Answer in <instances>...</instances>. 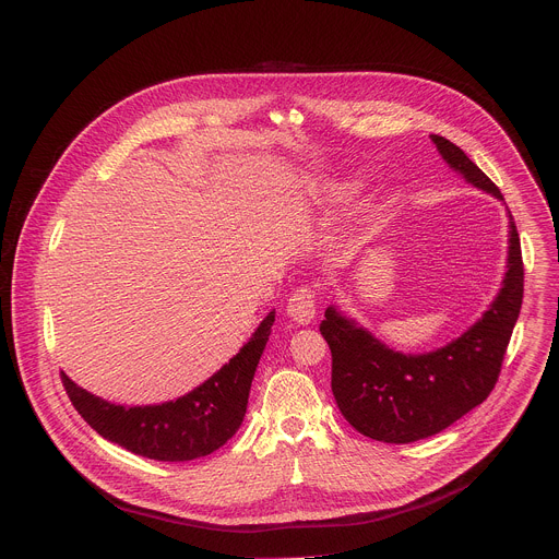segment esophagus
<instances>
[{"mask_svg":"<svg viewBox=\"0 0 559 559\" xmlns=\"http://www.w3.org/2000/svg\"><path fill=\"white\" fill-rule=\"evenodd\" d=\"M287 316L298 324H309L316 316V294L309 287H300L287 300Z\"/></svg>","mask_w":559,"mask_h":559,"instance_id":"obj_1","label":"esophagus"}]
</instances>
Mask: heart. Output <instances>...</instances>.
Segmentation results:
<instances>
[{"instance_id":"b5f03b06","label":"heart","mask_w":559,"mask_h":559,"mask_svg":"<svg viewBox=\"0 0 559 559\" xmlns=\"http://www.w3.org/2000/svg\"><path fill=\"white\" fill-rule=\"evenodd\" d=\"M357 189H359L357 177H337V179L326 181V193L335 200L350 198L353 193H357Z\"/></svg>"}]
</instances>
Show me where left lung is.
Segmentation results:
<instances>
[{
    "label": "left lung",
    "mask_w": 559,
    "mask_h": 559,
    "mask_svg": "<svg viewBox=\"0 0 559 559\" xmlns=\"http://www.w3.org/2000/svg\"><path fill=\"white\" fill-rule=\"evenodd\" d=\"M445 164L478 191L502 200L498 186L443 135H430ZM509 215V250L502 287L487 311L452 342L402 353L357 320L329 305L320 333L331 348V391L344 419L364 437L384 443L428 439L472 408L496 386L502 357L522 307L524 267L520 237Z\"/></svg>",
    "instance_id": "1"
}]
</instances>
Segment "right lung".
Instances as JSON below:
<instances>
[{
  "instance_id": "1",
  "label": "right lung",
  "mask_w": 559,
  "mask_h": 559,
  "mask_svg": "<svg viewBox=\"0 0 559 559\" xmlns=\"http://www.w3.org/2000/svg\"><path fill=\"white\" fill-rule=\"evenodd\" d=\"M274 316L272 309L215 376L173 402L120 406L92 395L66 373H61V380L79 415L103 439L155 461H193L219 450L239 430Z\"/></svg>"
}]
</instances>
